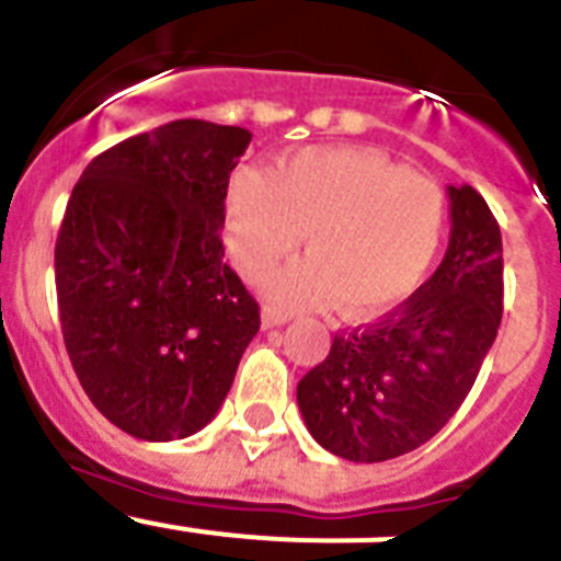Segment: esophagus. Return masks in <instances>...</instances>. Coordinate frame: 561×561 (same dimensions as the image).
<instances>
[{"label":"esophagus","instance_id":"esophagus-1","mask_svg":"<svg viewBox=\"0 0 561 561\" xmlns=\"http://www.w3.org/2000/svg\"><path fill=\"white\" fill-rule=\"evenodd\" d=\"M261 320H264V329H275V325H284V323H289V314H284V311L270 309V306H266V309H264V314H261Z\"/></svg>","mask_w":561,"mask_h":561}]
</instances>
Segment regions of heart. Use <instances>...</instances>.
Segmentation results:
<instances>
[{
	"label": "heart",
	"instance_id": "heart-1",
	"mask_svg": "<svg viewBox=\"0 0 561 561\" xmlns=\"http://www.w3.org/2000/svg\"><path fill=\"white\" fill-rule=\"evenodd\" d=\"M435 182L368 148H306L275 173L241 168L225 202V244L250 280L300 247L309 261L264 280L280 309H325L368 320L427 280L447 238Z\"/></svg>",
	"mask_w": 561,
	"mask_h": 561
}]
</instances>
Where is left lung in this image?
<instances>
[{
  "label": "left lung",
  "mask_w": 561,
  "mask_h": 561,
  "mask_svg": "<svg viewBox=\"0 0 561 561\" xmlns=\"http://www.w3.org/2000/svg\"><path fill=\"white\" fill-rule=\"evenodd\" d=\"M447 255L379 323L336 334L297 385L311 438L354 463L427 444L472 390L503 317V238L472 185H449Z\"/></svg>",
  "instance_id": "8db88e82"
}]
</instances>
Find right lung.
Instances as JSON below:
<instances>
[{
  "label": "right lung",
  "mask_w": 561,
  "mask_h": 561,
  "mask_svg": "<svg viewBox=\"0 0 561 561\" xmlns=\"http://www.w3.org/2000/svg\"><path fill=\"white\" fill-rule=\"evenodd\" d=\"M250 140L173 121L98 153L72 187L56 241L64 345L92 404L134 438L199 433L261 329L219 236Z\"/></svg>",
  "instance_id": "1"
}]
</instances>
